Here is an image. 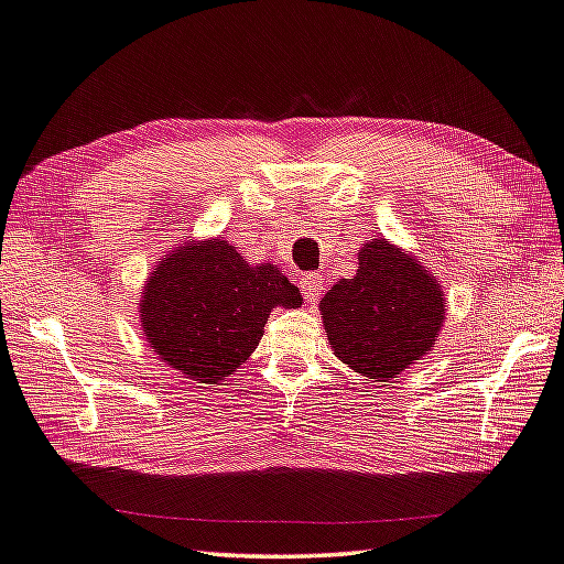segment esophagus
<instances>
[{
    "instance_id": "34e87169",
    "label": "esophagus",
    "mask_w": 564,
    "mask_h": 564,
    "mask_svg": "<svg viewBox=\"0 0 564 564\" xmlns=\"http://www.w3.org/2000/svg\"><path fill=\"white\" fill-rule=\"evenodd\" d=\"M323 283H325V279L319 273H305L301 279V289L311 305H315L317 297L323 295Z\"/></svg>"
}]
</instances>
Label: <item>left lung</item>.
Segmentation results:
<instances>
[{
	"instance_id": "1",
	"label": "left lung",
	"mask_w": 564,
	"mask_h": 564,
	"mask_svg": "<svg viewBox=\"0 0 564 564\" xmlns=\"http://www.w3.org/2000/svg\"><path fill=\"white\" fill-rule=\"evenodd\" d=\"M443 289L421 261L386 239L359 249V269L319 301L335 357L361 377L391 381L423 359L445 323Z\"/></svg>"
}]
</instances>
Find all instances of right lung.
I'll use <instances>...</instances> for the list:
<instances>
[{
	"mask_svg": "<svg viewBox=\"0 0 564 564\" xmlns=\"http://www.w3.org/2000/svg\"><path fill=\"white\" fill-rule=\"evenodd\" d=\"M301 291L273 267H253L225 239L175 247L143 285L139 319L151 351L197 383H217L259 347L273 307Z\"/></svg>",
	"mask_w": 564,
	"mask_h": 564,
	"instance_id": "add662e5",
	"label": "right lung"
}]
</instances>
